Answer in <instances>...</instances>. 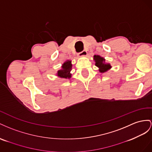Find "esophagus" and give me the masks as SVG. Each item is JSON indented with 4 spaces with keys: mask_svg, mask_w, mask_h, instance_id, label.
Returning a JSON list of instances; mask_svg holds the SVG:
<instances>
[{
    "mask_svg": "<svg viewBox=\"0 0 152 152\" xmlns=\"http://www.w3.org/2000/svg\"><path fill=\"white\" fill-rule=\"evenodd\" d=\"M86 55H87V52H86V51H85V50H83V51L80 52V53H77V56L80 57H85V56H86Z\"/></svg>",
    "mask_w": 152,
    "mask_h": 152,
    "instance_id": "esophagus-1",
    "label": "esophagus"
}]
</instances>
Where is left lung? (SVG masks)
<instances>
[{
    "mask_svg": "<svg viewBox=\"0 0 152 152\" xmlns=\"http://www.w3.org/2000/svg\"><path fill=\"white\" fill-rule=\"evenodd\" d=\"M94 60L95 62V65L99 68V71L101 73H104L108 71L111 68L110 63L105 62V58L101 57L100 55H95L94 56Z\"/></svg>",
    "mask_w": 152,
    "mask_h": 152,
    "instance_id": "left-lung-1",
    "label": "left lung"
}]
</instances>
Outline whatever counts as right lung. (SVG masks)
Returning a JSON list of instances; mask_svg holds the SVG:
<instances>
[{"label":"right lung","mask_w":152,"mask_h":152,"mask_svg":"<svg viewBox=\"0 0 152 152\" xmlns=\"http://www.w3.org/2000/svg\"><path fill=\"white\" fill-rule=\"evenodd\" d=\"M72 63L71 60H67L66 62H64L62 65L61 69H60L57 71V76L60 78L64 79H70L72 76V74L71 71L72 70Z\"/></svg>","instance_id":"1"}]
</instances>
